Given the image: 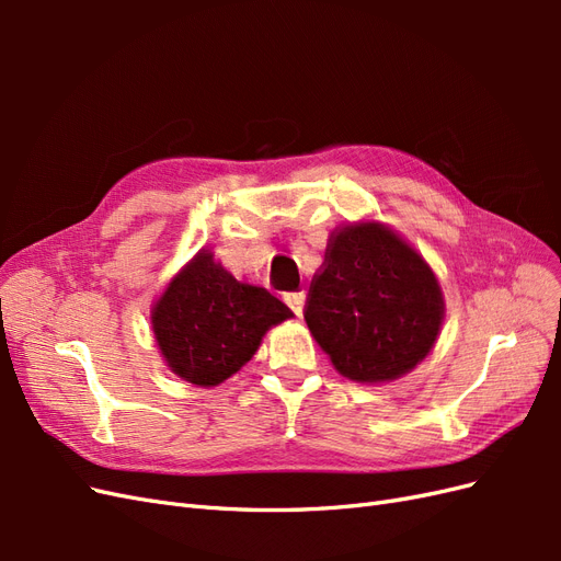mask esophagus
Returning <instances> with one entry per match:
<instances>
[{"instance_id":"1","label":"esophagus","mask_w":561,"mask_h":561,"mask_svg":"<svg viewBox=\"0 0 561 561\" xmlns=\"http://www.w3.org/2000/svg\"><path fill=\"white\" fill-rule=\"evenodd\" d=\"M283 299H285L287 307H290L297 316H301V311H304V301H307V295H304V290H297V293H285V295H283Z\"/></svg>"}]
</instances>
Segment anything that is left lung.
Returning a JSON list of instances; mask_svg holds the SVG:
<instances>
[{"instance_id":"obj_1","label":"left lung","mask_w":561,"mask_h":561,"mask_svg":"<svg viewBox=\"0 0 561 561\" xmlns=\"http://www.w3.org/2000/svg\"><path fill=\"white\" fill-rule=\"evenodd\" d=\"M304 318L339 375L388 383L433 351L445 297L412 243L377 219H360L330 233Z\"/></svg>"}]
</instances>
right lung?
<instances>
[{"mask_svg":"<svg viewBox=\"0 0 561 561\" xmlns=\"http://www.w3.org/2000/svg\"><path fill=\"white\" fill-rule=\"evenodd\" d=\"M295 313L266 287L236 280L210 250H198L151 307V332L168 369L201 388L239 371L264 334Z\"/></svg>","mask_w":561,"mask_h":561,"instance_id":"obj_1","label":"right lung"}]
</instances>
